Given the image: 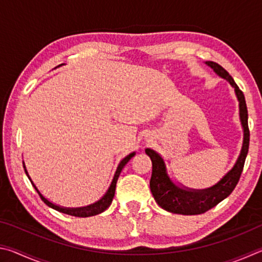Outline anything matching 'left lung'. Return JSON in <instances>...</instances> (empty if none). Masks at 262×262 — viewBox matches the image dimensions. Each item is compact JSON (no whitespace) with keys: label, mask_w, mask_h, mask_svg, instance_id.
Segmentation results:
<instances>
[{"label":"left lung","mask_w":262,"mask_h":262,"mask_svg":"<svg viewBox=\"0 0 262 262\" xmlns=\"http://www.w3.org/2000/svg\"><path fill=\"white\" fill-rule=\"evenodd\" d=\"M205 63L214 70L220 77L227 79L234 89V94L239 103V119L243 127V145L241 154L234 163L233 167L230 170L219 183L211 187L205 189L188 188L184 185H177L170 178L167 173L165 162L163 157L155 150L147 148L145 154L151 159L152 174L150 179V189L159 207L164 210L180 215H199L203 214L212 207L219 205L225 198H228L238 184L239 178L243 172L244 163L248 152V144H250V130L247 123V107L244 94L238 88L233 78L223 67L212 61H206Z\"/></svg>","instance_id":"1"}]
</instances>
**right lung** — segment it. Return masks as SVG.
Returning a JSON list of instances; mask_svg holds the SVG:
<instances>
[{"label":"right lung","instance_id":"right-lung-1","mask_svg":"<svg viewBox=\"0 0 262 262\" xmlns=\"http://www.w3.org/2000/svg\"><path fill=\"white\" fill-rule=\"evenodd\" d=\"M62 64H63V63H62ZM62 64H60V66H62ZM60 66H59V67H60ZM135 154L136 152L134 151V152L129 154V155H127V156L123 158L120 163H119V165L117 167V171H115L114 177L112 179V183H111L108 189L106 190V193L103 195V196H101V199H99V200L96 201L95 203H92V205H89V206H85V207H78V208L61 207L59 205H55V203L51 202L50 200H47V199L40 193V190L37 188V186L34 185L32 179H31V177L29 176V172H28V170H26V166H25L24 162H23V166H24L26 176H28V178L31 181V184H32L34 189L38 192L39 196L41 198V200L45 202L48 207H51V208H53V209H55V210L60 211V212H63V214H67V215H72V216H76V217H90V216H95V215L100 214V212L105 211L111 206V203H112V200L114 198L115 186H117V181H118L119 176H120L122 168L125 167L126 164L130 161V158L135 156Z\"/></svg>","mask_w":262,"mask_h":262}]
</instances>
